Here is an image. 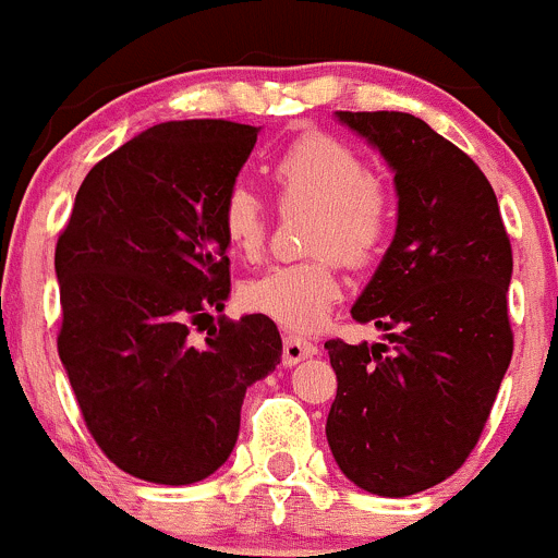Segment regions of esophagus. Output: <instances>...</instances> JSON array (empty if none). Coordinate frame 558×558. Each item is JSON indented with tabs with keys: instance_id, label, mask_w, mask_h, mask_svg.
Segmentation results:
<instances>
[{
	"instance_id": "1",
	"label": "esophagus",
	"mask_w": 558,
	"mask_h": 558,
	"mask_svg": "<svg viewBox=\"0 0 558 558\" xmlns=\"http://www.w3.org/2000/svg\"><path fill=\"white\" fill-rule=\"evenodd\" d=\"M314 355H317V344L301 339V336H284V352H281V363H284L287 368L298 366L303 357H314Z\"/></svg>"
}]
</instances>
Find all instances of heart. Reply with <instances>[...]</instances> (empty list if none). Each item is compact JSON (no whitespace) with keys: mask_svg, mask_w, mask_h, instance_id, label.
<instances>
[{"mask_svg":"<svg viewBox=\"0 0 558 558\" xmlns=\"http://www.w3.org/2000/svg\"><path fill=\"white\" fill-rule=\"evenodd\" d=\"M271 179L284 206L317 208L314 252H333L347 266H366L383 252L393 225V206L374 184L366 159L339 137L312 132L298 137L271 165ZM222 233L230 250L255 257L268 230L266 203L239 184L225 195ZM246 312L292 333H312L328 323L341 301V279L330 255L306 263H281L246 279L239 292Z\"/></svg>","mask_w":558,"mask_h":558,"instance_id":"b5f03b06","label":"heart"}]
</instances>
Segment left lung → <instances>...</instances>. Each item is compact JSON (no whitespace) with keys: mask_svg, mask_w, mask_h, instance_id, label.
<instances>
[{"mask_svg":"<svg viewBox=\"0 0 558 558\" xmlns=\"http://www.w3.org/2000/svg\"><path fill=\"white\" fill-rule=\"evenodd\" d=\"M393 170L396 233L352 306L385 341H325L336 372L325 437L377 496L442 483L477 445L512 357V250L483 170L423 119L336 110Z\"/></svg>","mask_w":558,"mask_h":558,"instance_id":"left-lung-1","label":"left lung"}]
</instances>
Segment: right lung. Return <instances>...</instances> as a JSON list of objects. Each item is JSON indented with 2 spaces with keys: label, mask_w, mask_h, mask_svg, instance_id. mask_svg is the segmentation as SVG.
Wrapping results in <instances>:
<instances>
[{
  "label": "right lung",
  "mask_w": 558,
  "mask_h": 558,
  "mask_svg": "<svg viewBox=\"0 0 558 558\" xmlns=\"http://www.w3.org/2000/svg\"><path fill=\"white\" fill-rule=\"evenodd\" d=\"M257 132L222 119L141 132L89 170L59 235V357L92 437L132 477L217 472L246 388L281 361L277 325L257 314L190 339L230 295L219 217Z\"/></svg>",
  "instance_id": "obj_1"
}]
</instances>
